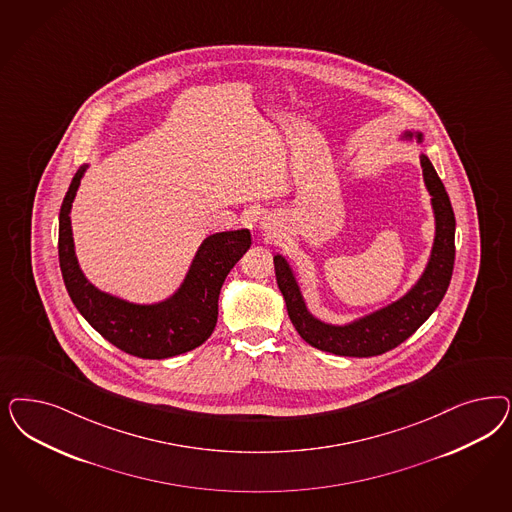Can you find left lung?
I'll list each match as a JSON object with an SVG mask.
<instances>
[{"label":"left lung","mask_w":512,"mask_h":512,"mask_svg":"<svg viewBox=\"0 0 512 512\" xmlns=\"http://www.w3.org/2000/svg\"><path fill=\"white\" fill-rule=\"evenodd\" d=\"M399 141L409 145L416 143L420 149H424V133L418 130H405L399 135ZM420 165L424 184L431 196L429 201L435 218V235L426 267L403 296L345 324H331L309 311L290 260L284 254H275L273 260L277 282L286 301L288 316L297 333L311 347L350 358L379 356L409 339L443 301L454 269L456 218L445 184L439 179L424 150L420 152Z\"/></svg>","instance_id":"obj_1"}]
</instances>
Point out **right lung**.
Listing matches in <instances>:
<instances>
[{
    "mask_svg": "<svg viewBox=\"0 0 512 512\" xmlns=\"http://www.w3.org/2000/svg\"><path fill=\"white\" fill-rule=\"evenodd\" d=\"M88 164L81 165L60 209L58 258L67 294L84 320L116 348L165 360L203 345L215 330L218 296L231 267L247 252L250 230L216 231L199 245L179 288L156 303H133L99 290L84 275L73 243L71 207Z\"/></svg>",
    "mask_w": 512,
    "mask_h": 512,
    "instance_id": "add662e5",
    "label": "right lung"
}]
</instances>
